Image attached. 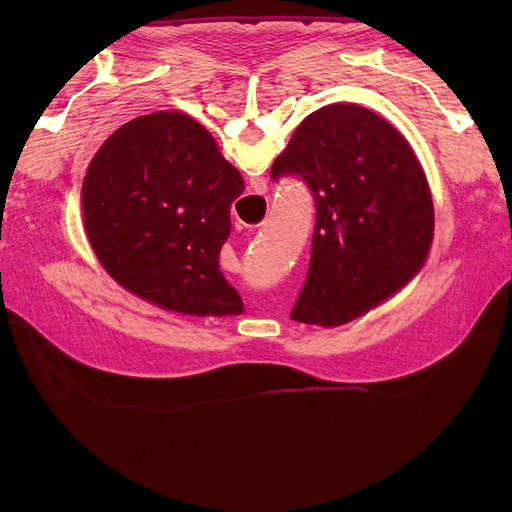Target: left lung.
I'll use <instances>...</instances> for the list:
<instances>
[{
	"instance_id": "obj_1",
	"label": "left lung",
	"mask_w": 512,
	"mask_h": 512,
	"mask_svg": "<svg viewBox=\"0 0 512 512\" xmlns=\"http://www.w3.org/2000/svg\"><path fill=\"white\" fill-rule=\"evenodd\" d=\"M270 176H297L317 206L308 277L290 319L323 328L350 323L427 262V176L405 136L367 107L332 103L303 118Z\"/></svg>"
}]
</instances>
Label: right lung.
Returning a JSON list of instances; mask_svg holds the SVG:
<instances>
[{
    "label": "right lung",
    "instance_id": "1",
    "mask_svg": "<svg viewBox=\"0 0 512 512\" xmlns=\"http://www.w3.org/2000/svg\"><path fill=\"white\" fill-rule=\"evenodd\" d=\"M244 178L180 112L138 116L105 140L83 180V226L125 290L195 317L242 314L220 270Z\"/></svg>",
    "mask_w": 512,
    "mask_h": 512
}]
</instances>
